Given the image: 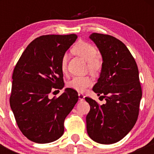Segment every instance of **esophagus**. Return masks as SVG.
<instances>
[{"instance_id":"obj_1","label":"esophagus","mask_w":154,"mask_h":154,"mask_svg":"<svg viewBox=\"0 0 154 154\" xmlns=\"http://www.w3.org/2000/svg\"><path fill=\"white\" fill-rule=\"evenodd\" d=\"M78 98H79V99L80 100H84V98H85V95L82 94V93H78Z\"/></svg>"}]
</instances>
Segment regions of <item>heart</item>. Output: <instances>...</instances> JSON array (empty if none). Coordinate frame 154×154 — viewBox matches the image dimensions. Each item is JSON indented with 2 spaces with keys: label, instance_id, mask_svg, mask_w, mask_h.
<instances>
[{
  "label": "heart",
  "instance_id": "b5f03b06",
  "mask_svg": "<svg viewBox=\"0 0 154 154\" xmlns=\"http://www.w3.org/2000/svg\"><path fill=\"white\" fill-rule=\"evenodd\" d=\"M72 51L82 57L88 63V69L92 72H99L102 67V62L97 59V51L91 44L86 42H79L74 46ZM67 55H63L61 61V69L63 72L66 71ZM93 84V80L87 76H75L68 82V86L78 92H84Z\"/></svg>",
  "mask_w": 154,
  "mask_h": 154
}]
</instances>
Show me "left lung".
<instances>
[{
	"mask_svg": "<svg viewBox=\"0 0 154 154\" xmlns=\"http://www.w3.org/2000/svg\"><path fill=\"white\" fill-rule=\"evenodd\" d=\"M89 38L103 60L93 91L106 103L100 106L92 98H85L91 106L86 116L87 132L98 143H115L128 135L137 119L142 98L138 69L130 51L119 40L99 33H92Z\"/></svg>",
	"mask_w": 154,
	"mask_h": 154,
	"instance_id": "obj_1",
	"label": "left lung"
}]
</instances>
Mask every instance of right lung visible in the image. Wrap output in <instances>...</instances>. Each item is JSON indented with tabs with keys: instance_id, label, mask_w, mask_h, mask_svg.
I'll return each mask as SVG.
<instances>
[{
	"instance_id": "1",
	"label": "right lung",
	"mask_w": 154,
	"mask_h": 154,
	"mask_svg": "<svg viewBox=\"0 0 154 154\" xmlns=\"http://www.w3.org/2000/svg\"><path fill=\"white\" fill-rule=\"evenodd\" d=\"M77 38L75 34L39 37L26 48L14 69L11 109L19 130L33 142L48 143L61 137L65 118L78 100L72 88L59 98L49 97L52 90L64 86L61 61Z\"/></svg>"
}]
</instances>
